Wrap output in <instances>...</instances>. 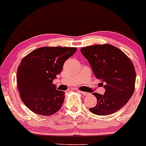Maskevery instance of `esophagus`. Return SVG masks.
<instances>
[{"mask_svg": "<svg viewBox=\"0 0 146 146\" xmlns=\"http://www.w3.org/2000/svg\"><path fill=\"white\" fill-rule=\"evenodd\" d=\"M78 92H79V93H81V94L83 95V96H88V95H89V93H87V92L80 91V90H78Z\"/></svg>", "mask_w": 146, "mask_h": 146, "instance_id": "1", "label": "esophagus"}]
</instances>
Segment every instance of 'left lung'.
<instances>
[{"label":"left lung","instance_id":"obj_1","mask_svg":"<svg viewBox=\"0 0 146 146\" xmlns=\"http://www.w3.org/2000/svg\"><path fill=\"white\" fill-rule=\"evenodd\" d=\"M83 56L93 73L103 86V95L94 93L97 105L89 108L93 114L108 115L119 111L128 102L134 92L135 70L129 58L112 45H95L82 48Z\"/></svg>","mask_w":146,"mask_h":146}]
</instances>
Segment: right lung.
<instances>
[{
  "mask_svg": "<svg viewBox=\"0 0 146 146\" xmlns=\"http://www.w3.org/2000/svg\"><path fill=\"white\" fill-rule=\"evenodd\" d=\"M76 48L42 47L27 55L17 70V86L21 100L31 111L40 115L56 113L65 99L63 90L53 84L67 59Z\"/></svg>",
  "mask_w": 146,
  "mask_h": 146,
  "instance_id": "add662e5",
  "label": "right lung"
}]
</instances>
